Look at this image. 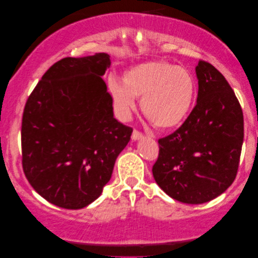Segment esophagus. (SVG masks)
<instances>
[{
  "instance_id": "obj_1",
  "label": "esophagus",
  "mask_w": 258,
  "mask_h": 258,
  "mask_svg": "<svg viewBox=\"0 0 258 258\" xmlns=\"http://www.w3.org/2000/svg\"><path fill=\"white\" fill-rule=\"evenodd\" d=\"M142 135L143 134L140 132V130H137V129H134V132H133V135H132V139L135 141V140H139V139H141V137H142Z\"/></svg>"
}]
</instances>
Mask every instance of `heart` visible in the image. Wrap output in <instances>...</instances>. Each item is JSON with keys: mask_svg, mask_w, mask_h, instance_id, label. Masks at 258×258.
Wrapping results in <instances>:
<instances>
[{"mask_svg": "<svg viewBox=\"0 0 258 258\" xmlns=\"http://www.w3.org/2000/svg\"><path fill=\"white\" fill-rule=\"evenodd\" d=\"M108 88L116 110L126 118L141 98L144 116L161 129L178 125L188 114L195 97V80L189 70L164 61H148L134 66L123 83L109 77Z\"/></svg>", "mask_w": 258, "mask_h": 258, "instance_id": "obj_1", "label": "heart"}]
</instances>
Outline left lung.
Listing matches in <instances>:
<instances>
[{
  "mask_svg": "<svg viewBox=\"0 0 258 258\" xmlns=\"http://www.w3.org/2000/svg\"><path fill=\"white\" fill-rule=\"evenodd\" d=\"M197 103L183 124L158 140L155 181L179 202L201 204L220 196L235 181L244 121L241 104L224 76L200 59Z\"/></svg>",
  "mask_w": 258,
  "mask_h": 258,
  "instance_id": "8db88e82",
  "label": "left lung"
}]
</instances>
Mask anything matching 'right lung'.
Returning a JSON list of instances; mask_svg holds the SVG:
<instances>
[{
  "label": "right lung",
  "mask_w": 258,
  "mask_h": 258,
  "mask_svg": "<svg viewBox=\"0 0 258 258\" xmlns=\"http://www.w3.org/2000/svg\"><path fill=\"white\" fill-rule=\"evenodd\" d=\"M109 55L54 63L24 105L22 168L35 191L64 209L87 207L102 194L133 128L114 117L102 75Z\"/></svg>",
  "instance_id": "add662e5"
}]
</instances>
